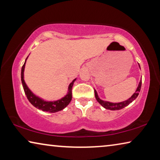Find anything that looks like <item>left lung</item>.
Segmentation results:
<instances>
[{"label": "left lung", "mask_w": 160, "mask_h": 160, "mask_svg": "<svg viewBox=\"0 0 160 160\" xmlns=\"http://www.w3.org/2000/svg\"><path fill=\"white\" fill-rule=\"evenodd\" d=\"M139 67L140 68V65H139ZM141 85H142V80H140V82L138 84V88L136 89V90H135V93L132 94V95L130 97L129 99L126 100V101H123L121 102L113 103V102H107V101H104V100H102L99 98L98 96V94H97V91L95 90H94V95H95V98L97 99V101L103 107L105 108V109L112 110V111L119 110V109H123V108H124V107H126V106H128L130 103H131L132 101H133V100H135L137 98V97L138 96V94H139L140 89H141Z\"/></svg>", "instance_id": "8db88e82"}]
</instances>
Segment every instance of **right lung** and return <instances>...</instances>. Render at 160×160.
Here are the masks:
<instances>
[{
  "instance_id": "1",
  "label": "right lung",
  "mask_w": 160,
  "mask_h": 160,
  "mask_svg": "<svg viewBox=\"0 0 160 160\" xmlns=\"http://www.w3.org/2000/svg\"><path fill=\"white\" fill-rule=\"evenodd\" d=\"M28 58V56L27 57L25 63H24L21 70V81L23 86L24 91H25L27 98L28 99L29 102L34 107L37 108L39 110H42L43 112L55 113L64 109L70 104L72 99V88L73 86L74 82L76 80V78L72 80V82L70 84L68 89V92L63 97H62L60 99L56 100V101H46V100L42 99L41 97H39L32 92L30 89L27 85L25 80H24V71H25V67Z\"/></svg>"
}]
</instances>
